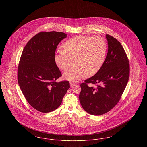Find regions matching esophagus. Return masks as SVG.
<instances>
[{
	"mask_svg": "<svg viewBox=\"0 0 147 147\" xmlns=\"http://www.w3.org/2000/svg\"><path fill=\"white\" fill-rule=\"evenodd\" d=\"M75 84H75L74 83H73V82H70V86H74Z\"/></svg>",
	"mask_w": 147,
	"mask_h": 147,
	"instance_id": "1",
	"label": "esophagus"
}]
</instances>
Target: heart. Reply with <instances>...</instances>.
<instances>
[{
  "label": "heart",
  "instance_id": "1",
  "mask_svg": "<svg viewBox=\"0 0 147 147\" xmlns=\"http://www.w3.org/2000/svg\"><path fill=\"white\" fill-rule=\"evenodd\" d=\"M63 49H58L55 55V61L61 70H65L74 58V66L65 71L64 79L77 82L86 74L95 75L102 67L107 52V45L100 36H78L65 41Z\"/></svg>",
  "mask_w": 147,
  "mask_h": 147
}]
</instances>
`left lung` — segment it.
I'll use <instances>...</instances> for the list:
<instances>
[{"instance_id":"1","label":"left lung","mask_w":147,"mask_h":147,"mask_svg":"<svg viewBox=\"0 0 147 147\" xmlns=\"http://www.w3.org/2000/svg\"><path fill=\"white\" fill-rule=\"evenodd\" d=\"M106 38L108 52L102 67L80 85V104L85 111L95 116L109 112L117 104L129 76V64L122 46L110 35ZM88 83L96 84L97 87H88Z\"/></svg>"}]
</instances>
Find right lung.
<instances>
[{
	"instance_id": "1",
	"label": "right lung",
	"mask_w": 147,
	"mask_h": 147,
	"mask_svg": "<svg viewBox=\"0 0 147 147\" xmlns=\"http://www.w3.org/2000/svg\"><path fill=\"white\" fill-rule=\"evenodd\" d=\"M62 32H41L28 41L21 54L18 83L28 104L43 113L57 109L70 88L68 81L56 82L62 76L55 61L59 43L67 37Z\"/></svg>"
}]
</instances>
